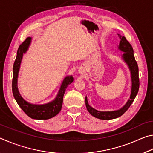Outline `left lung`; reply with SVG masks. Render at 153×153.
Returning a JSON list of instances; mask_svg holds the SVG:
<instances>
[{"label":"left lung","mask_w":153,"mask_h":153,"mask_svg":"<svg viewBox=\"0 0 153 153\" xmlns=\"http://www.w3.org/2000/svg\"><path fill=\"white\" fill-rule=\"evenodd\" d=\"M118 36L120 39V44H119L118 46V49L124 53L121 55V58L127 64L131 73V88L130 97H129V98L127 102L121 108L118 110L111 111H100L95 109V108L89 105L88 102L87 97H86L85 101H86V106L88 111L92 116H94V117L100 119V120H113V119L117 118L122 115L128 109L130 105L132 104L139 90L140 82L138 76V67L135 60V57H134L133 48L124 36L120 34H118Z\"/></svg>","instance_id":"left-lung-1"}]
</instances>
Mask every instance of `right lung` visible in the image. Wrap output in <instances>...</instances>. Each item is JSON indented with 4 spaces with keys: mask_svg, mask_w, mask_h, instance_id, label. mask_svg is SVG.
Returning <instances> with one entry per match:
<instances>
[{
    "mask_svg": "<svg viewBox=\"0 0 153 153\" xmlns=\"http://www.w3.org/2000/svg\"><path fill=\"white\" fill-rule=\"evenodd\" d=\"M31 42H32V38H27L24 42L19 46L17 50L16 59L14 62L13 68V94L20 108L30 117L34 120H48L55 117L61 111L65 92L68 85L73 82L74 77L72 76H67L65 77L56 97L51 102L42 105H35L28 102L24 100L18 90V75H19L23 56L29 48Z\"/></svg>",
    "mask_w": 153,
    "mask_h": 153,
    "instance_id": "1",
    "label": "right lung"
}]
</instances>
